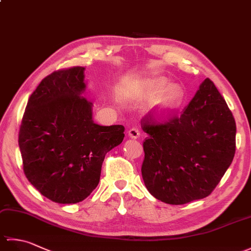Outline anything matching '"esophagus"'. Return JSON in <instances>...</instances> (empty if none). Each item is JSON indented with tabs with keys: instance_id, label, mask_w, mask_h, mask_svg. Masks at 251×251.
Here are the masks:
<instances>
[{
	"instance_id": "obj_1",
	"label": "esophagus",
	"mask_w": 251,
	"mask_h": 251,
	"mask_svg": "<svg viewBox=\"0 0 251 251\" xmlns=\"http://www.w3.org/2000/svg\"><path fill=\"white\" fill-rule=\"evenodd\" d=\"M128 136L129 138H131V139H137V138H139L140 136V131L138 128H136V127H134V128H130L128 130Z\"/></svg>"
}]
</instances>
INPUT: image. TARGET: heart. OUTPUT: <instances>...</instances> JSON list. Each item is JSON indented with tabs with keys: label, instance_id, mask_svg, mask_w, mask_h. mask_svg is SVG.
<instances>
[{
	"label": "heart",
	"instance_id": "heart-1",
	"mask_svg": "<svg viewBox=\"0 0 251 251\" xmlns=\"http://www.w3.org/2000/svg\"><path fill=\"white\" fill-rule=\"evenodd\" d=\"M134 96L138 99L151 101L155 99L153 111L159 119L175 113L184 102V89L180 84H169L164 76L149 77L137 83L134 87Z\"/></svg>",
	"mask_w": 251,
	"mask_h": 251
}]
</instances>
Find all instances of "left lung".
I'll return each mask as SVG.
<instances>
[{
	"instance_id": "8db88e82",
	"label": "left lung",
	"mask_w": 251,
	"mask_h": 251,
	"mask_svg": "<svg viewBox=\"0 0 251 251\" xmlns=\"http://www.w3.org/2000/svg\"><path fill=\"white\" fill-rule=\"evenodd\" d=\"M147 115L142 179L148 191L166 204L182 205L209 195L233 161L236 124L209 78L178 117L159 125Z\"/></svg>"
}]
</instances>
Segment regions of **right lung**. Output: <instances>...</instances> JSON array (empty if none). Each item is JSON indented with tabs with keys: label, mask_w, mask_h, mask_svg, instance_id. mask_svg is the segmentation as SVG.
Returning a JSON list of instances; mask_svg holds the SVG:
<instances>
[{
	"label": "right lung",
	"mask_w": 251,
	"mask_h": 251,
	"mask_svg": "<svg viewBox=\"0 0 251 251\" xmlns=\"http://www.w3.org/2000/svg\"><path fill=\"white\" fill-rule=\"evenodd\" d=\"M83 67L56 71L30 96L19 149L30 183L58 204L84 201L98 185L105 154L121 145L124 126L93 120Z\"/></svg>",
	"instance_id": "right-lung-1"
}]
</instances>
